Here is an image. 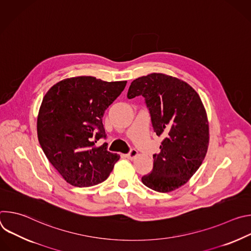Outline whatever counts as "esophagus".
Listing matches in <instances>:
<instances>
[{"label":"esophagus","mask_w":251,"mask_h":251,"mask_svg":"<svg viewBox=\"0 0 251 251\" xmlns=\"http://www.w3.org/2000/svg\"><path fill=\"white\" fill-rule=\"evenodd\" d=\"M137 155H138V152H137L135 149H131V150L129 151V153L126 155V157H127L128 159H134Z\"/></svg>","instance_id":"obj_1"}]
</instances>
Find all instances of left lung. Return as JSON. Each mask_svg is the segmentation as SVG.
Segmentation results:
<instances>
[{"instance_id": "left-lung-1", "label": "left lung", "mask_w": 251, "mask_h": 251, "mask_svg": "<svg viewBox=\"0 0 251 251\" xmlns=\"http://www.w3.org/2000/svg\"><path fill=\"white\" fill-rule=\"evenodd\" d=\"M143 96L152 127L163 141L153 170L142 176L146 187L168 193L186 184L201 165L208 145V124L199 94L188 83L163 74L131 82L127 97Z\"/></svg>"}]
</instances>
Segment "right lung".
Returning <instances> with one entry per match:
<instances>
[{
  "instance_id": "right-lung-1",
  "label": "right lung",
  "mask_w": 251,
  "mask_h": 251,
  "mask_svg": "<svg viewBox=\"0 0 251 251\" xmlns=\"http://www.w3.org/2000/svg\"><path fill=\"white\" fill-rule=\"evenodd\" d=\"M127 81L107 82L93 76L61 80L45 95L38 118V137L50 164L75 187L104 182L119 160L107 150L102 117Z\"/></svg>"
}]
</instances>
